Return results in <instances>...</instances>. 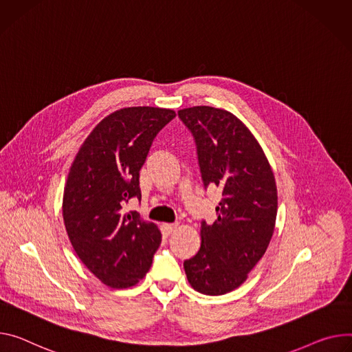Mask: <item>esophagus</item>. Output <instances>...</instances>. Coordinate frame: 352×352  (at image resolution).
I'll list each match as a JSON object with an SVG mask.
<instances>
[{"instance_id":"obj_1","label":"esophagus","mask_w":352,"mask_h":352,"mask_svg":"<svg viewBox=\"0 0 352 352\" xmlns=\"http://www.w3.org/2000/svg\"><path fill=\"white\" fill-rule=\"evenodd\" d=\"M177 228H178V223H164V225H163V229L167 234L174 233L177 230Z\"/></svg>"}]
</instances>
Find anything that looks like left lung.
<instances>
[{"instance_id":"obj_1","label":"left lung","mask_w":352,"mask_h":352,"mask_svg":"<svg viewBox=\"0 0 352 352\" xmlns=\"http://www.w3.org/2000/svg\"><path fill=\"white\" fill-rule=\"evenodd\" d=\"M192 132L205 186L221 189L217 219L201 225V248L184 263L195 291L219 296L234 291L265 254L275 230L276 182L268 158L232 112L192 107L178 111Z\"/></svg>"}]
</instances>
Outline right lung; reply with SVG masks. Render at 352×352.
<instances>
[{
    "instance_id": "add662e5",
    "label": "right lung",
    "mask_w": 352,
    "mask_h": 352,
    "mask_svg": "<svg viewBox=\"0 0 352 352\" xmlns=\"http://www.w3.org/2000/svg\"><path fill=\"white\" fill-rule=\"evenodd\" d=\"M173 109L131 107L105 116L80 146L65 185L63 220L82 264L113 289L148 272L162 232L123 206L142 198L139 171Z\"/></svg>"
}]
</instances>
